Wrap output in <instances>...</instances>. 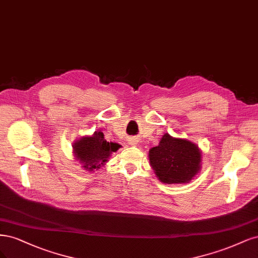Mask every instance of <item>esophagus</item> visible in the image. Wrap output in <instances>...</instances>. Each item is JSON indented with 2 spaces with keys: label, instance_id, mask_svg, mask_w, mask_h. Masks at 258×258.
Returning a JSON list of instances; mask_svg holds the SVG:
<instances>
[{
  "label": "esophagus",
  "instance_id": "34e87169",
  "mask_svg": "<svg viewBox=\"0 0 258 258\" xmlns=\"http://www.w3.org/2000/svg\"><path fill=\"white\" fill-rule=\"evenodd\" d=\"M137 143H138V140H137V138H135V137H131V138L128 139V144L132 145V146H136Z\"/></svg>",
  "mask_w": 258,
  "mask_h": 258
}]
</instances>
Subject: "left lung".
I'll return each mask as SVG.
<instances>
[{
  "label": "left lung",
  "instance_id": "obj_1",
  "mask_svg": "<svg viewBox=\"0 0 258 258\" xmlns=\"http://www.w3.org/2000/svg\"><path fill=\"white\" fill-rule=\"evenodd\" d=\"M198 147L186 139L164 134L159 146L149 151L152 168L164 183H186L201 168Z\"/></svg>",
  "mask_w": 258,
  "mask_h": 258
}]
</instances>
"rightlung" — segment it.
I'll return each instance as SVG.
<instances>
[{"mask_svg": "<svg viewBox=\"0 0 258 258\" xmlns=\"http://www.w3.org/2000/svg\"><path fill=\"white\" fill-rule=\"evenodd\" d=\"M119 148V144L108 143L103 133L98 132L91 137H82L74 144V153L76 159L84 164L82 167L93 171V169H98L101 165L107 162V157Z\"/></svg>", "mask_w": 258, "mask_h": 258, "instance_id": "1", "label": "right lung"}]
</instances>
